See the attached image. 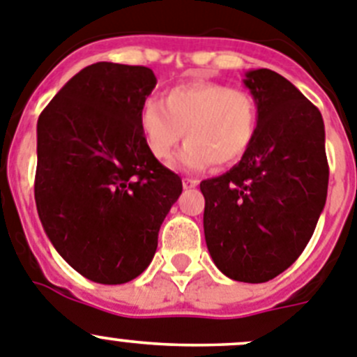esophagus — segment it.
<instances>
[{"label":"esophagus","mask_w":357,"mask_h":357,"mask_svg":"<svg viewBox=\"0 0 357 357\" xmlns=\"http://www.w3.org/2000/svg\"><path fill=\"white\" fill-rule=\"evenodd\" d=\"M199 185V179H194V178H185L183 179V186H185L186 190L188 188H195V186Z\"/></svg>","instance_id":"34e87169"}]
</instances>
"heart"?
Wrapping results in <instances>:
<instances>
[{"mask_svg": "<svg viewBox=\"0 0 357 357\" xmlns=\"http://www.w3.org/2000/svg\"><path fill=\"white\" fill-rule=\"evenodd\" d=\"M139 126L151 155L167 160L186 137L178 162L186 171H204L211 163H236L254 141L257 105L254 96L216 82L176 86L158 100H146Z\"/></svg>", "mask_w": 357, "mask_h": 357, "instance_id": "heart-1", "label": "heart"}]
</instances>
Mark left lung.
<instances>
[{
    "instance_id": "1",
    "label": "left lung",
    "mask_w": 357,
    "mask_h": 357,
    "mask_svg": "<svg viewBox=\"0 0 357 357\" xmlns=\"http://www.w3.org/2000/svg\"><path fill=\"white\" fill-rule=\"evenodd\" d=\"M243 82L257 105V130L238 165L201 183L204 236L225 276L262 284L308 245L328 197L329 167L314 103L273 70H250Z\"/></svg>"
}]
</instances>
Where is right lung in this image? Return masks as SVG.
<instances>
[{
	"label": "right lung",
	"mask_w": 357,
	"mask_h": 357,
	"mask_svg": "<svg viewBox=\"0 0 357 357\" xmlns=\"http://www.w3.org/2000/svg\"><path fill=\"white\" fill-rule=\"evenodd\" d=\"M155 86L148 66L95 63L59 89L36 125L40 222L58 254L96 284H126L148 268L183 192L139 126Z\"/></svg>",
	"instance_id": "add662e5"
}]
</instances>
